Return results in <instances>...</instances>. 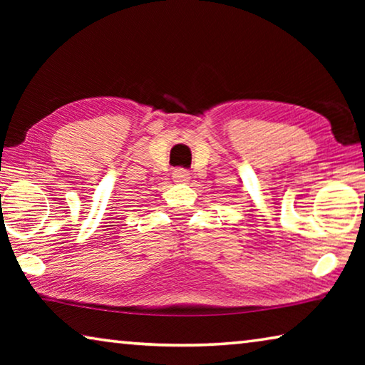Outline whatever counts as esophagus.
Instances as JSON below:
<instances>
[{"label":"esophagus","mask_w":365,"mask_h":365,"mask_svg":"<svg viewBox=\"0 0 365 365\" xmlns=\"http://www.w3.org/2000/svg\"><path fill=\"white\" fill-rule=\"evenodd\" d=\"M172 177H174L175 182H188L190 180V172L187 169L178 168V169L174 170V174H172Z\"/></svg>","instance_id":"obj_1"}]
</instances>
